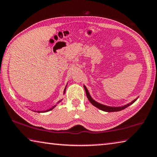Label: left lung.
Here are the masks:
<instances>
[{"label": "left lung", "mask_w": 157, "mask_h": 157, "mask_svg": "<svg viewBox=\"0 0 157 157\" xmlns=\"http://www.w3.org/2000/svg\"><path fill=\"white\" fill-rule=\"evenodd\" d=\"M84 87L85 91H86L87 98H88V100H89L90 103L92 104L94 106L97 107L98 108H99V109H100L101 110L105 111V112H108V113H109V112H117V111H120L121 110H124V109H125V108H126L127 107L130 106L131 104H132L134 102H135L136 100V99H137V98L134 99V100L131 101L130 103L126 105H124V106H117V107L108 106H106V105H104V104H101L100 103H98V102H97L96 101L94 100V99L92 98H91V96L90 95V94H89V92H88V89L86 88V87L84 86Z\"/></svg>", "instance_id": "obj_1"}]
</instances>
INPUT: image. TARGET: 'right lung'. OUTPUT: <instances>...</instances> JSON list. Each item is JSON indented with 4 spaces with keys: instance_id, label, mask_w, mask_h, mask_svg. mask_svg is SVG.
Listing matches in <instances>:
<instances>
[{
    "instance_id": "1",
    "label": "right lung",
    "mask_w": 157,
    "mask_h": 157,
    "mask_svg": "<svg viewBox=\"0 0 157 157\" xmlns=\"http://www.w3.org/2000/svg\"><path fill=\"white\" fill-rule=\"evenodd\" d=\"M66 88H67V86L65 87V88H64V94L65 93V91H66ZM61 101H62V99H61L60 101H59L58 102H60ZM56 106V105H55V106H53L52 108H51L50 109H48V110H44V111H38V113H44V112H48V111H49V110H52V109H53V108H55Z\"/></svg>"
}]
</instances>
